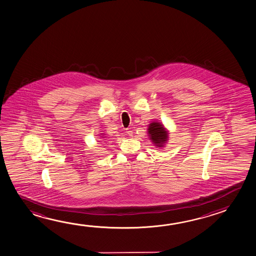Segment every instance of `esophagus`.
Returning a JSON list of instances; mask_svg holds the SVG:
<instances>
[{
	"mask_svg": "<svg viewBox=\"0 0 256 256\" xmlns=\"http://www.w3.org/2000/svg\"><path fill=\"white\" fill-rule=\"evenodd\" d=\"M126 134H127L129 135V136H132V134H134V132H132V130H130V129H126Z\"/></svg>",
	"mask_w": 256,
	"mask_h": 256,
	"instance_id": "esophagus-1",
	"label": "esophagus"
}]
</instances>
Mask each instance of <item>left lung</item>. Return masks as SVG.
<instances>
[{"label": "left lung", "mask_w": 256, "mask_h": 256, "mask_svg": "<svg viewBox=\"0 0 256 256\" xmlns=\"http://www.w3.org/2000/svg\"><path fill=\"white\" fill-rule=\"evenodd\" d=\"M148 134L150 136V139L152 140V142L158 148L163 147L164 144L168 142V132L160 122H153L150 124L148 128Z\"/></svg>", "instance_id": "left-lung-1"}]
</instances>
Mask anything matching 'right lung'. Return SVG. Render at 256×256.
<instances>
[{
    "instance_id": "add662e5",
    "label": "right lung",
    "mask_w": 256,
    "mask_h": 256,
    "mask_svg": "<svg viewBox=\"0 0 256 256\" xmlns=\"http://www.w3.org/2000/svg\"><path fill=\"white\" fill-rule=\"evenodd\" d=\"M101 138H102V136H101Z\"/></svg>"
}]
</instances>
